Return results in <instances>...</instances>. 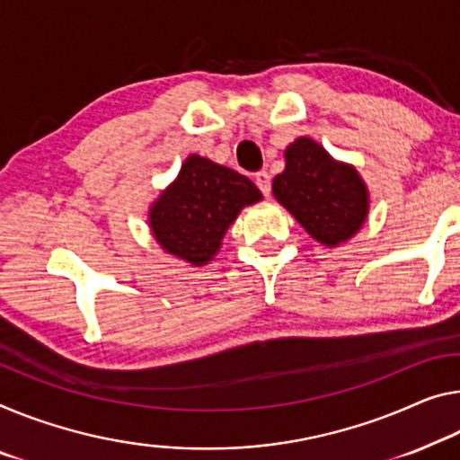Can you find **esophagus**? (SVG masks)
I'll list each match as a JSON object with an SVG mask.
<instances>
[{"mask_svg":"<svg viewBox=\"0 0 460 460\" xmlns=\"http://www.w3.org/2000/svg\"><path fill=\"white\" fill-rule=\"evenodd\" d=\"M254 182H257L261 193H263L265 197H270V193H271V176L270 174H267L265 171L257 172L254 174Z\"/></svg>","mask_w":460,"mask_h":460,"instance_id":"obj_1","label":"esophagus"}]
</instances>
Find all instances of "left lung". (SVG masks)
<instances>
[{
    "label": "left lung",
    "instance_id": "8db88e82",
    "mask_svg": "<svg viewBox=\"0 0 460 460\" xmlns=\"http://www.w3.org/2000/svg\"><path fill=\"white\" fill-rule=\"evenodd\" d=\"M273 195L310 236L331 249L362 228L370 208L356 168L333 160L310 137L288 146L286 171L273 179Z\"/></svg>",
    "mask_w": 460,
    "mask_h": 460
}]
</instances>
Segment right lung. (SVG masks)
<instances>
[{"label":"right lung","instance_id":"right-lung-1","mask_svg":"<svg viewBox=\"0 0 460 460\" xmlns=\"http://www.w3.org/2000/svg\"><path fill=\"white\" fill-rule=\"evenodd\" d=\"M263 199L251 179L190 154L150 208V228L166 252L201 267L220 251L240 209Z\"/></svg>","mask_w":460,"mask_h":460}]
</instances>
